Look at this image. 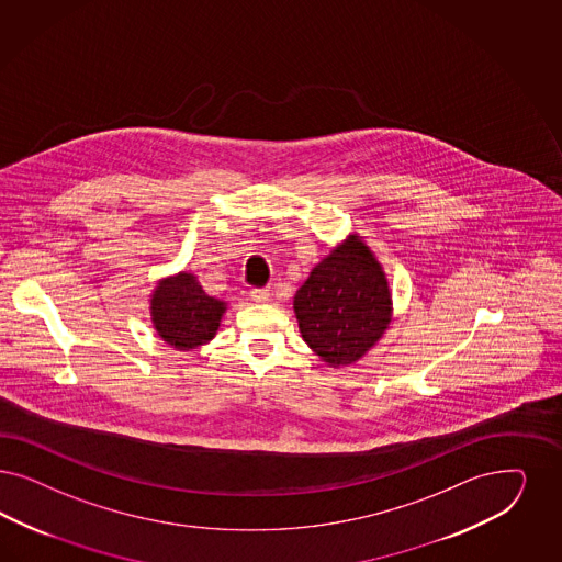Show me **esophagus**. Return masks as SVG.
<instances>
[{
    "instance_id": "esophagus-1",
    "label": "esophagus",
    "mask_w": 562,
    "mask_h": 562,
    "mask_svg": "<svg viewBox=\"0 0 562 562\" xmlns=\"http://www.w3.org/2000/svg\"><path fill=\"white\" fill-rule=\"evenodd\" d=\"M251 299L255 303H266V301H270V289H252Z\"/></svg>"
}]
</instances>
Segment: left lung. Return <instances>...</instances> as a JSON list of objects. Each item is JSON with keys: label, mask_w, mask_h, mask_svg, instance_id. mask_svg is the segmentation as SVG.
<instances>
[{"label": "left lung", "mask_w": 562, "mask_h": 562, "mask_svg": "<svg viewBox=\"0 0 562 562\" xmlns=\"http://www.w3.org/2000/svg\"><path fill=\"white\" fill-rule=\"evenodd\" d=\"M390 305L384 271L359 236L319 261L294 296L303 340L331 366H349L378 342Z\"/></svg>", "instance_id": "obj_1"}]
</instances>
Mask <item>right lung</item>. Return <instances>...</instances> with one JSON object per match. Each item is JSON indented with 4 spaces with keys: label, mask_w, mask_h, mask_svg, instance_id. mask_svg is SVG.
I'll return each instance as SVG.
<instances>
[{
    "label": "right lung",
    "mask_w": 562,
    "mask_h": 562,
    "mask_svg": "<svg viewBox=\"0 0 562 562\" xmlns=\"http://www.w3.org/2000/svg\"><path fill=\"white\" fill-rule=\"evenodd\" d=\"M157 334L175 349H194L212 340L224 303L199 286L193 273H178L161 282L151 299Z\"/></svg>",
    "instance_id": "1"
}]
</instances>
